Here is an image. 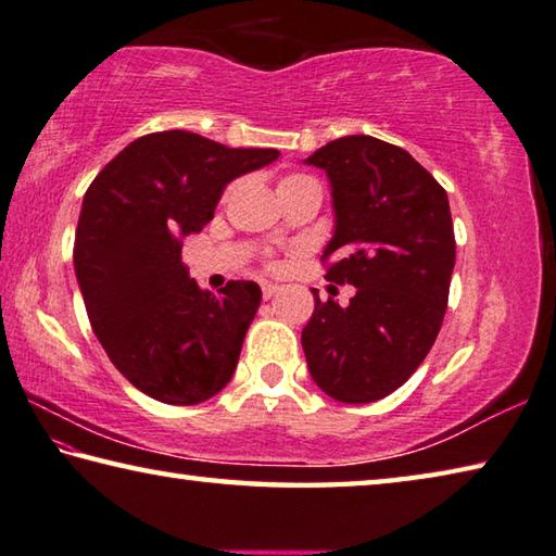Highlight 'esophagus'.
<instances>
[{
  "label": "esophagus",
  "instance_id": "34e87169",
  "mask_svg": "<svg viewBox=\"0 0 556 556\" xmlns=\"http://www.w3.org/2000/svg\"><path fill=\"white\" fill-rule=\"evenodd\" d=\"M261 290H263V298H266V300H270L273 295H276L278 293V286H273V283H261Z\"/></svg>",
  "mask_w": 556,
  "mask_h": 556
}]
</instances>
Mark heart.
<instances>
[{
  "label": "heart",
  "instance_id": "heart-1",
  "mask_svg": "<svg viewBox=\"0 0 556 556\" xmlns=\"http://www.w3.org/2000/svg\"><path fill=\"white\" fill-rule=\"evenodd\" d=\"M290 178H303V175H290ZM290 178H286V180H290Z\"/></svg>",
  "mask_w": 556,
  "mask_h": 556
}]
</instances>
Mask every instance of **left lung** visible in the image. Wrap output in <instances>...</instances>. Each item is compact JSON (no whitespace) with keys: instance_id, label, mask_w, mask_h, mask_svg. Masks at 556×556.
I'll return each instance as SVG.
<instances>
[{"instance_id":"8db88e82","label":"left lung","mask_w":556,"mask_h":556,"mask_svg":"<svg viewBox=\"0 0 556 556\" xmlns=\"http://www.w3.org/2000/svg\"><path fill=\"white\" fill-rule=\"evenodd\" d=\"M305 163L332 185L325 278L356 288L346 307L313 290L303 329L309 376L339 403L381 401L440 334L456 258L450 200L405 149L366 134L329 141Z\"/></svg>"}]
</instances>
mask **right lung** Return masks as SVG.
<instances>
[{"label":"right lung","instance_id":"add662e5","mask_svg":"<svg viewBox=\"0 0 556 556\" xmlns=\"http://www.w3.org/2000/svg\"><path fill=\"white\" fill-rule=\"evenodd\" d=\"M278 155L155 131L87 188L73 249L87 317L116 371L153 401L198 405L229 383L261 288L229 280L219 295L202 290L180 261L182 239L214 217L233 178Z\"/></svg>","mask_w":556,"mask_h":556}]
</instances>
